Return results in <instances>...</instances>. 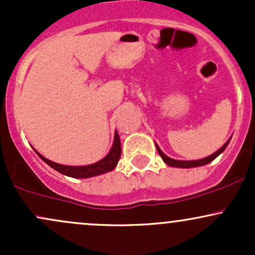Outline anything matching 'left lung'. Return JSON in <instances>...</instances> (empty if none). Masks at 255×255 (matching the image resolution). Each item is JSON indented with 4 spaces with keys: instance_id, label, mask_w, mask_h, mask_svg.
I'll list each match as a JSON object with an SVG mask.
<instances>
[{
    "instance_id": "left-lung-1",
    "label": "left lung",
    "mask_w": 255,
    "mask_h": 255,
    "mask_svg": "<svg viewBox=\"0 0 255 255\" xmlns=\"http://www.w3.org/2000/svg\"><path fill=\"white\" fill-rule=\"evenodd\" d=\"M230 139L231 137H229V140H228L225 144L222 146L219 150H217L215 152V153L210 154L209 157H205V158H201V159H197V160H177V159H174V158H170L168 157L166 154L163 153V151L160 150L159 146H158L156 144V147H157V151L158 153H159V156L162 157V159L164 160L165 164H168L169 166H175V168H183V169H188V168H197V166H203V165H206L209 164V163H211L215 158H217L219 154L223 152L225 148H227L228 144L230 142Z\"/></svg>"
}]
</instances>
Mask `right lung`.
<instances>
[{
    "label": "right lung",
    "instance_id": "obj_1",
    "mask_svg": "<svg viewBox=\"0 0 255 255\" xmlns=\"http://www.w3.org/2000/svg\"><path fill=\"white\" fill-rule=\"evenodd\" d=\"M36 153L42 158L46 164L50 165L52 169H55L56 171L61 172V174L66 175V176L74 177V178H89V177L98 176V175L105 174V172H109L115 169V166L118 165L119 163L120 157H121V141H120V136L118 131H116L115 136H114V144L111 146L109 153H108L104 158H102L101 160H98V162L93 163V164H89V165L72 166V165L58 164V163H55L52 162V160H49L48 158L43 157L38 151H36Z\"/></svg>",
    "mask_w": 255,
    "mask_h": 255
}]
</instances>
